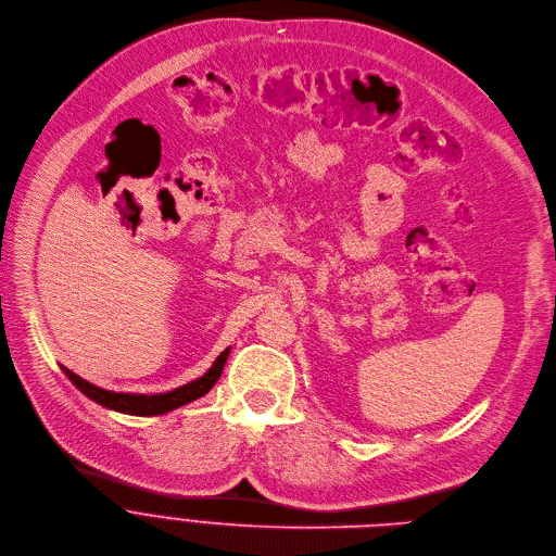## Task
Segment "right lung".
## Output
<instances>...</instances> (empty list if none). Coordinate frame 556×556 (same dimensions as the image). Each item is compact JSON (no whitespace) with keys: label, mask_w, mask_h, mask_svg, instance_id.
Segmentation results:
<instances>
[{"label":"right lung","mask_w":556,"mask_h":556,"mask_svg":"<svg viewBox=\"0 0 556 556\" xmlns=\"http://www.w3.org/2000/svg\"><path fill=\"white\" fill-rule=\"evenodd\" d=\"M228 350H224L222 355L215 359L213 368L204 375L199 377L197 381H190L181 388H175L170 392H164V394H128V392H111V390H104V388H97L92 383H88L86 379L77 377L75 372H71L68 368L62 366V370L66 372V377L75 383V388H79L88 399H92L94 403H99V406L104 408H111V410H117V413H124V415H137V417H155V415H166L179 406H186V403L204 396L215 383L217 379L222 377V370H224V364L228 359Z\"/></svg>","instance_id":"add662e5"}]
</instances>
